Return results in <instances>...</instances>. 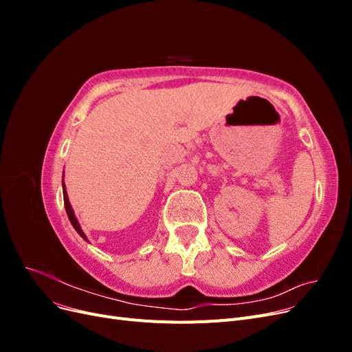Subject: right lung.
Listing matches in <instances>:
<instances>
[{"instance_id": "obj_1", "label": "right lung", "mask_w": 352, "mask_h": 352, "mask_svg": "<svg viewBox=\"0 0 352 352\" xmlns=\"http://www.w3.org/2000/svg\"><path fill=\"white\" fill-rule=\"evenodd\" d=\"M63 182H65V180H63ZM63 198H65V207H66V212H67V216H69V220H70V223H72V226L74 228V230H76L85 241L88 242L87 235H85V233H83V230H82V228H80V225H79V221H78L76 216H74V211H73V208H72V206H70V201H69V197H67V190H66V185H65V184H63Z\"/></svg>"}]
</instances>
